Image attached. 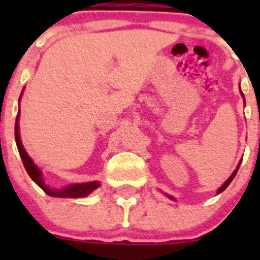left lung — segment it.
Here are the masks:
<instances>
[{
  "mask_svg": "<svg viewBox=\"0 0 260 260\" xmlns=\"http://www.w3.org/2000/svg\"><path fill=\"white\" fill-rule=\"evenodd\" d=\"M240 89H241V88H240ZM241 95H242V98H243V93H242V91H241ZM243 100H245V98H243ZM240 165H241V162H240V164L237 165V168H236V171H234L233 173H232V176L229 177L228 180L225 181V182H224V185H222L221 187H220V189L217 190V194H220V192H222V191H224L225 189H226V187H228V185H229V183H231L232 181H233V178H234V177H236V174H237V172H238V168H240ZM168 197H169V198H171V199H173V201H174V198H173V197H171V195H168Z\"/></svg>",
  "mask_w": 260,
  "mask_h": 260,
  "instance_id": "8db88e82",
  "label": "left lung"
}]
</instances>
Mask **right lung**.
<instances>
[{
    "mask_svg": "<svg viewBox=\"0 0 260 260\" xmlns=\"http://www.w3.org/2000/svg\"><path fill=\"white\" fill-rule=\"evenodd\" d=\"M23 92V91H22ZM22 96V93H20ZM20 100V98H19ZM19 112H18L17 119H15V142H17L18 151H19V155L22 157V161L24 168H26L27 173L31 177L32 181L44 190L45 194H48L49 197H56V198H83L87 197L88 194L93 191L95 189H98L100 183L99 181H92V182H86V183H74V185H69L63 189H50L49 186L45 185L43 177H41V171L35 165V162L32 161V158L29 157L28 153L26 152L24 147H23L22 142H20V135H19Z\"/></svg>",
    "mask_w": 260,
    "mask_h": 260,
    "instance_id": "add662e5",
    "label": "right lung"
}]
</instances>
